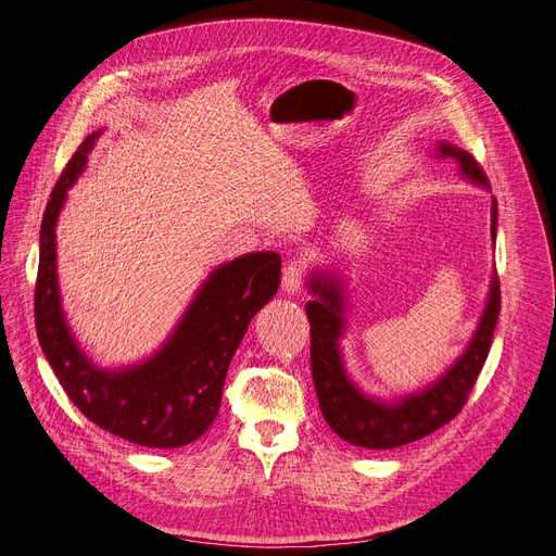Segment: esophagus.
Masks as SVG:
<instances>
[{
	"mask_svg": "<svg viewBox=\"0 0 556 556\" xmlns=\"http://www.w3.org/2000/svg\"><path fill=\"white\" fill-rule=\"evenodd\" d=\"M304 277V261L302 258H290L281 273V290L286 295H298Z\"/></svg>",
	"mask_w": 556,
	"mask_h": 556,
	"instance_id": "34e87169",
	"label": "esophagus"
}]
</instances>
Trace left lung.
<instances>
[{"label": "left lung", "instance_id": "left-lung-1", "mask_svg": "<svg viewBox=\"0 0 556 556\" xmlns=\"http://www.w3.org/2000/svg\"><path fill=\"white\" fill-rule=\"evenodd\" d=\"M434 160H453L466 182L489 191L478 162L459 146L440 139L432 151ZM498 202L491 198V241L495 248ZM306 288L313 295L306 302L311 323V371L319 401V410L340 440L371 451H386L421 440L448 424L466 403L478 374L489 356L491 338L501 313V283L495 268L478 327L464 352L428 386L413 392L383 399L365 392L346 369L342 338L349 329V277L338 266H317L306 275Z\"/></svg>", "mask_w": 556, "mask_h": 556}]
</instances>
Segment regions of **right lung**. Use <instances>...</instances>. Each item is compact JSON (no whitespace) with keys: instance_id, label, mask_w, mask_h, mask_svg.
Returning <instances> with one entry per match:
<instances>
[{"instance_id":"add662e5","label":"right lung","mask_w":556,"mask_h":556,"mask_svg":"<svg viewBox=\"0 0 556 556\" xmlns=\"http://www.w3.org/2000/svg\"><path fill=\"white\" fill-rule=\"evenodd\" d=\"M101 132L78 146L45 210L36 283L38 340L58 381L87 419L139 446L180 448L214 424L229 361L250 319L277 293L281 256L250 252L223 263L202 279L178 325L151 356L122 367L94 363L63 311L55 225Z\"/></svg>"}]
</instances>
